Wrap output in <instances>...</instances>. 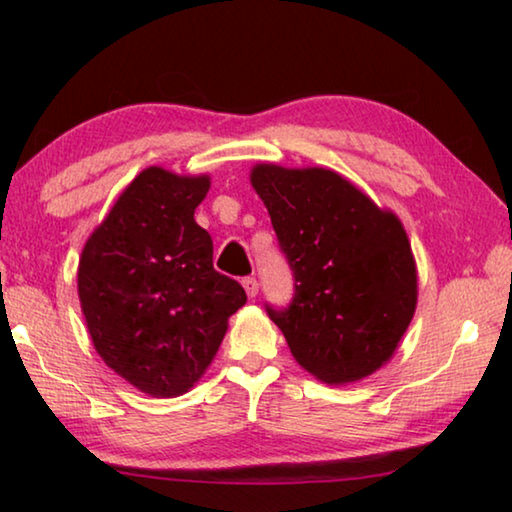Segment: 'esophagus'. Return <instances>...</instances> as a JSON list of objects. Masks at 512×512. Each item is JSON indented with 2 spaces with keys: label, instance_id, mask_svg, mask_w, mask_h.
<instances>
[{
  "label": "esophagus",
  "instance_id": "1",
  "mask_svg": "<svg viewBox=\"0 0 512 512\" xmlns=\"http://www.w3.org/2000/svg\"><path fill=\"white\" fill-rule=\"evenodd\" d=\"M241 284H244V291H246V296H248V298H255V296H257L259 284H257L255 277H246V280L241 282Z\"/></svg>",
  "mask_w": 512,
  "mask_h": 512
}]
</instances>
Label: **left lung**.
I'll return each mask as SVG.
<instances>
[{"label": "left lung", "mask_w": 512, "mask_h": 512, "mask_svg": "<svg viewBox=\"0 0 512 512\" xmlns=\"http://www.w3.org/2000/svg\"><path fill=\"white\" fill-rule=\"evenodd\" d=\"M250 185L296 277L291 307L266 309L293 359L329 386L370 377L393 359L418 305L400 216L325 167L259 162Z\"/></svg>", "instance_id": "obj_1"}]
</instances>
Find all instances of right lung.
<instances>
[{"mask_svg": "<svg viewBox=\"0 0 512 512\" xmlns=\"http://www.w3.org/2000/svg\"><path fill=\"white\" fill-rule=\"evenodd\" d=\"M210 176L146 167L83 246L79 300L94 350L151 397L194 388L246 291L214 271L212 237L194 212Z\"/></svg>", "mask_w": 512, "mask_h": 512, "instance_id": "1", "label": "right lung"}]
</instances>
